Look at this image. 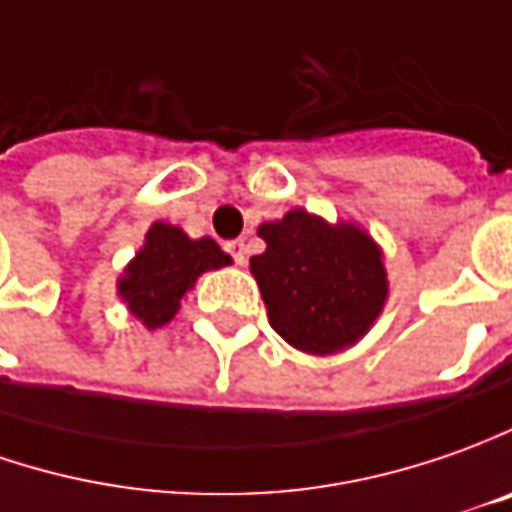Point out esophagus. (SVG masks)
<instances>
[{
    "mask_svg": "<svg viewBox=\"0 0 512 512\" xmlns=\"http://www.w3.org/2000/svg\"><path fill=\"white\" fill-rule=\"evenodd\" d=\"M226 252L232 255V260H235L238 266L246 263V243H243V240H229V243H226Z\"/></svg>",
    "mask_w": 512,
    "mask_h": 512,
    "instance_id": "34e87169",
    "label": "esophagus"
}]
</instances>
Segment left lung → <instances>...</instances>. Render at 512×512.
<instances>
[{"mask_svg": "<svg viewBox=\"0 0 512 512\" xmlns=\"http://www.w3.org/2000/svg\"><path fill=\"white\" fill-rule=\"evenodd\" d=\"M266 252L249 260L272 328L306 354H337L374 326L388 297L382 252L354 223L306 209L263 223Z\"/></svg>", "mask_w": 512, "mask_h": 512, "instance_id": "obj_1", "label": "left lung"}]
</instances>
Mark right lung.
I'll return each instance as SVG.
<instances>
[{
  "instance_id": "right-lung-1",
  "label": "right lung",
  "mask_w": 512,
  "mask_h": 512,
  "mask_svg": "<svg viewBox=\"0 0 512 512\" xmlns=\"http://www.w3.org/2000/svg\"><path fill=\"white\" fill-rule=\"evenodd\" d=\"M232 257L212 238L192 240L184 229L155 221L144 246L118 277V297L144 326H167L181 309V300L203 272L229 266Z\"/></svg>"
}]
</instances>
